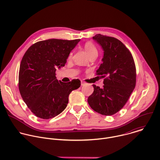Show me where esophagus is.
I'll return each instance as SVG.
<instances>
[{"mask_svg":"<svg viewBox=\"0 0 160 160\" xmlns=\"http://www.w3.org/2000/svg\"><path fill=\"white\" fill-rule=\"evenodd\" d=\"M85 83H85V82H83V81H82V80L81 81V85H82V86H83L84 85H85Z\"/></svg>","mask_w":160,"mask_h":160,"instance_id":"34e87169","label":"esophagus"}]
</instances>
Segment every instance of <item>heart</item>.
<instances>
[{"mask_svg": "<svg viewBox=\"0 0 160 160\" xmlns=\"http://www.w3.org/2000/svg\"><path fill=\"white\" fill-rule=\"evenodd\" d=\"M84 48H85V49L87 53V55H88L89 57L92 55L98 54L97 49L95 45L92 41H87L84 45ZM72 55V52H71L70 54L69 58H71Z\"/></svg>", "mask_w": 160, "mask_h": 160, "instance_id": "1", "label": "heart"}]
</instances>
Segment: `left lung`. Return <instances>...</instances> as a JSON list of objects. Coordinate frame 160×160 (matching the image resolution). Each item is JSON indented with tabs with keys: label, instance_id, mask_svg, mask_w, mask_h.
<instances>
[{
	"label": "left lung",
	"instance_id": "8db88e82",
	"mask_svg": "<svg viewBox=\"0 0 160 160\" xmlns=\"http://www.w3.org/2000/svg\"><path fill=\"white\" fill-rule=\"evenodd\" d=\"M103 50V63L96 75L103 78L102 88L93 85L88 98L90 108L104 116L119 112L128 102L136 83V70L130 51L119 39L100 34L93 37Z\"/></svg>",
	"mask_w": 160,
	"mask_h": 160
}]
</instances>
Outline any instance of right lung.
<instances>
[{
    "label": "right lung",
    "instance_id": "1",
    "mask_svg": "<svg viewBox=\"0 0 160 160\" xmlns=\"http://www.w3.org/2000/svg\"><path fill=\"white\" fill-rule=\"evenodd\" d=\"M80 39H49L31 45L24 55L19 72V90L24 102L36 116L49 119L62 113L72 91L78 88V79L58 80L57 68L64 67L70 51Z\"/></svg>",
    "mask_w": 160,
    "mask_h": 160
}]
</instances>
